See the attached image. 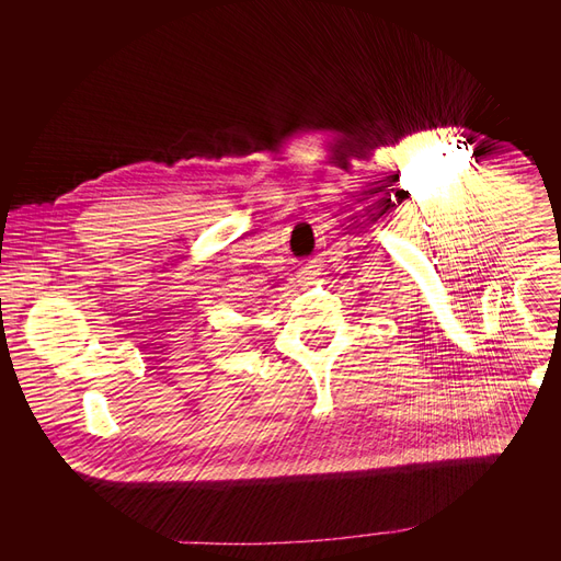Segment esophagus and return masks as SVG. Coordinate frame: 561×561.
Returning a JSON list of instances; mask_svg holds the SVG:
<instances>
[{"mask_svg":"<svg viewBox=\"0 0 561 561\" xmlns=\"http://www.w3.org/2000/svg\"><path fill=\"white\" fill-rule=\"evenodd\" d=\"M313 275H316V273H305V275H302V282H309V279H313Z\"/></svg>","mask_w":561,"mask_h":561,"instance_id":"34e87169","label":"esophagus"}]
</instances>
